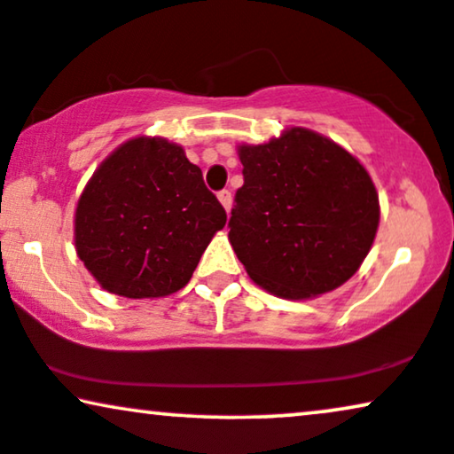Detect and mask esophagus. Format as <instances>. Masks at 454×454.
<instances>
[{"instance_id": "obj_1", "label": "esophagus", "mask_w": 454, "mask_h": 454, "mask_svg": "<svg viewBox=\"0 0 454 454\" xmlns=\"http://www.w3.org/2000/svg\"><path fill=\"white\" fill-rule=\"evenodd\" d=\"M217 199H220V203L223 205V209L231 211V207H232V194H231V191H220V192H217Z\"/></svg>"}]
</instances>
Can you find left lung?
<instances>
[{
  "label": "left lung",
  "instance_id": "8db88e82",
  "mask_svg": "<svg viewBox=\"0 0 454 454\" xmlns=\"http://www.w3.org/2000/svg\"><path fill=\"white\" fill-rule=\"evenodd\" d=\"M239 159L245 184L228 239L251 280L285 300L346 283L380 226V197L360 160L303 128L266 145H240Z\"/></svg>",
  "mask_w": 454,
  "mask_h": 454
}]
</instances>
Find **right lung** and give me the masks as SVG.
<instances>
[{
  "label": "right lung",
  "instance_id": "right-lung-1",
  "mask_svg": "<svg viewBox=\"0 0 454 454\" xmlns=\"http://www.w3.org/2000/svg\"><path fill=\"white\" fill-rule=\"evenodd\" d=\"M226 211L184 148L134 137L94 171L74 211L79 260L108 294L145 300L176 294Z\"/></svg>",
  "mask_w": 454,
  "mask_h": 454
}]
</instances>
